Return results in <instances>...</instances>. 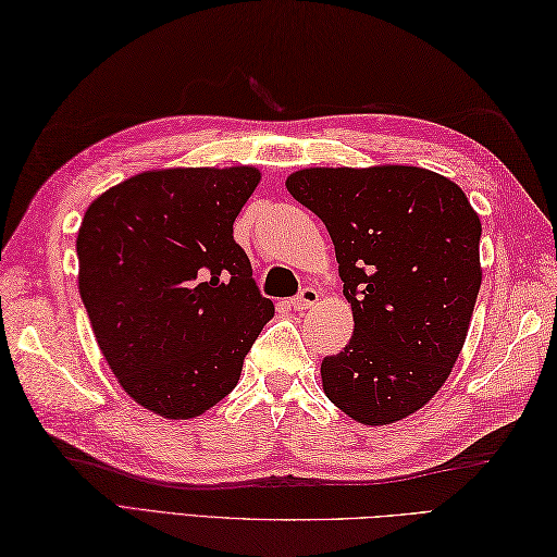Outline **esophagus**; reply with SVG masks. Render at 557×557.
<instances>
[{
	"mask_svg": "<svg viewBox=\"0 0 557 557\" xmlns=\"http://www.w3.org/2000/svg\"><path fill=\"white\" fill-rule=\"evenodd\" d=\"M317 302H319V290H314V288H302L300 295H295L293 300H290V307H293L295 311H305V309H309V307H314Z\"/></svg>",
	"mask_w": 557,
	"mask_h": 557,
	"instance_id": "1",
	"label": "esophagus"
}]
</instances>
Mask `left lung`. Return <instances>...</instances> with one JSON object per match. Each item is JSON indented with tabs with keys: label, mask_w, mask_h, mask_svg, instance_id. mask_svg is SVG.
<instances>
[{
	"label": "left lung",
	"mask_w": 557,
	"mask_h": 557,
	"mask_svg": "<svg viewBox=\"0 0 557 557\" xmlns=\"http://www.w3.org/2000/svg\"><path fill=\"white\" fill-rule=\"evenodd\" d=\"M290 196L325 224L355 317L321 385L363 425H389L437 395L463 349L482 286V224L463 188L411 165L305 168Z\"/></svg>",
	"instance_id": "left-lung-1"
}]
</instances>
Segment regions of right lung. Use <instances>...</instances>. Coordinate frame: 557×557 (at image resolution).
<instances>
[{
    "mask_svg": "<svg viewBox=\"0 0 557 557\" xmlns=\"http://www.w3.org/2000/svg\"><path fill=\"white\" fill-rule=\"evenodd\" d=\"M252 165L134 174L91 202L77 232V288L120 387L168 420L232 392L274 302L257 290L234 222Z\"/></svg>",
    "mask_w": 557,
    "mask_h": 557,
    "instance_id": "1",
    "label": "right lung"
}]
</instances>
